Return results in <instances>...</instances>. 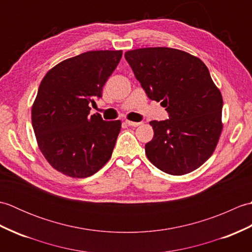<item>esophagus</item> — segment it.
I'll list each match as a JSON object with an SVG mask.
<instances>
[{
	"instance_id": "1",
	"label": "esophagus",
	"mask_w": 252,
	"mask_h": 252,
	"mask_svg": "<svg viewBox=\"0 0 252 252\" xmlns=\"http://www.w3.org/2000/svg\"><path fill=\"white\" fill-rule=\"evenodd\" d=\"M126 125L129 126H134V127L142 125V122H133V121H129V120H126Z\"/></svg>"
}]
</instances>
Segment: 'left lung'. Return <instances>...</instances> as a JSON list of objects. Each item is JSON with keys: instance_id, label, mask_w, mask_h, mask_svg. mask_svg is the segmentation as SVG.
I'll return each mask as SVG.
<instances>
[{"instance_id": "1", "label": "left lung", "mask_w": 252, "mask_h": 252, "mask_svg": "<svg viewBox=\"0 0 252 252\" xmlns=\"http://www.w3.org/2000/svg\"><path fill=\"white\" fill-rule=\"evenodd\" d=\"M135 78L169 119L151 121L154 137L145 145L149 161L163 172L183 175L211 157L222 132L223 99L199 58L170 47L126 52Z\"/></svg>"}]
</instances>
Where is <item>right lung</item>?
I'll return each instance as SVG.
<instances>
[{"mask_svg":"<svg viewBox=\"0 0 252 252\" xmlns=\"http://www.w3.org/2000/svg\"><path fill=\"white\" fill-rule=\"evenodd\" d=\"M122 51H90L57 63L40 83L32 106L37 145L53 168L88 178L110 159L121 121L90 115Z\"/></svg>","mask_w":252,"mask_h":252,"instance_id":"obj_1","label":"right lung"}]
</instances>
